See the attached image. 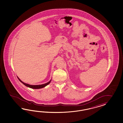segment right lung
<instances>
[{"instance_id": "obj_1", "label": "right lung", "mask_w": 123, "mask_h": 123, "mask_svg": "<svg viewBox=\"0 0 123 123\" xmlns=\"http://www.w3.org/2000/svg\"><path fill=\"white\" fill-rule=\"evenodd\" d=\"M18 79L19 80L20 82H22V83H23L25 86H26L27 87L31 88H32V89H41V88H43V87H45V86L48 85L49 84L50 82L51 81V79L49 82H47V83H45V84H43L38 85H30V84H27V83L23 82H22L18 77Z\"/></svg>"}]
</instances>
